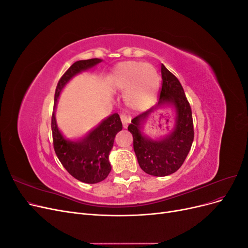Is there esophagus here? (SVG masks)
I'll return each instance as SVG.
<instances>
[{"instance_id": "1", "label": "esophagus", "mask_w": 248, "mask_h": 248, "mask_svg": "<svg viewBox=\"0 0 248 248\" xmlns=\"http://www.w3.org/2000/svg\"><path fill=\"white\" fill-rule=\"evenodd\" d=\"M121 121H122V124H123L124 128H127V126H128V124L131 121V118L130 117H127L126 115H121Z\"/></svg>"}]
</instances>
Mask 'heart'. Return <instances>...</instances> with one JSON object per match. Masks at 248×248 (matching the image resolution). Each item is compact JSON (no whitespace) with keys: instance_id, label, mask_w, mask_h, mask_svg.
Wrapping results in <instances>:
<instances>
[{"instance_id":"heart-1","label":"heart","mask_w":248,"mask_h":248,"mask_svg":"<svg viewBox=\"0 0 248 248\" xmlns=\"http://www.w3.org/2000/svg\"><path fill=\"white\" fill-rule=\"evenodd\" d=\"M110 85L125 90L124 100L133 110H144L153 101L159 88V74L148 63L126 61L119 63L109 76Z\"/></svg>"}]
</instances>
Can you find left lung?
<instances>
[{"instance_id": "8db88e82", "label": "left lung", "mask_w": 248, "mask_h": 248, "mask_svg": "<svg viewBox=\"0 0 248 248\" xmlns=\"http://www.w3.org/2000/svg\"><path fill=\"white\" fill-rule=\"evenodd\" d=\"M162 87L156 107L131 120L128 130L133 137V149L140 169L156 177L177 171L188 155L193 141V122L189 102L179 79L161 64ZM170 106L175 111L174 128L166 137L154 140L142 132V127L153 112Z\"/></svg>"}]
</instances>
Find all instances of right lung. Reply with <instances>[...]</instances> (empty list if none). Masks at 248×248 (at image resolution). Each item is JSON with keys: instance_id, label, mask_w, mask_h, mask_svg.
Here are the masks:
<instances>
[{"instance_id": "obj_1", "label": "right lung", "mask_w": 248, "mask_h": 248, "mask_svg": "<svg viewBox=\"0 0 248 248\" xmlns=\"http://www.w3.org/2000/svg\"><path fill=\"white\" fill-rule=\"evenodd\" d=\"M102 62L101 59L80 60L73 63L60 78L55 93V107L51 116V131L54 149L66 170L79 181L95 184L106 179L111 170L109 152L114 146L116 134L122 130V122L118 114H112L78 140L66 139L59 129L56 108L59 96L70 79L78 73L93 68Z\"/></svg>"}]
</instances>
